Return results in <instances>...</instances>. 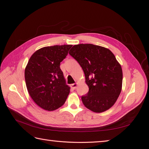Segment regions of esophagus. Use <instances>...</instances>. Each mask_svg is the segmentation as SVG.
<instances>
[{
	"instance_id": "34e87169",
	"label": "esophagus",
	"mask_w": 149,
	"mask_h": 149,
	"mask_svg": "<svg viewBox=\"0 0 149 149\" xmlns=\"http://www.w3.org/2000/svg\"><path fill=\"white\" fill-rule=\"evenodd\" d=\"M77 83H74V84H71V88L73 89H75L76 88V87H77Z\"/></svg>"
}]
</instances>
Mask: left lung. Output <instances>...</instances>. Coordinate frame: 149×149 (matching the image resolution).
<instances>
[{"mask_svg": "<svg viewBox=\"0 0 149 149\" xmlns=\"http://www.w3.org/2000/svg\"><path fill=\"white\" fill-rule=\"evenodd\" d=\"M81 66L89 91L81 96L86 107L102 112L114 104L123 84V70L109 49L93 44L74 45L69 52Z\"/></svg>", "mask_w": 149, "mask_h": 149, "instance_id": "left-lung-1", "label": "left lung"}]
</instances>
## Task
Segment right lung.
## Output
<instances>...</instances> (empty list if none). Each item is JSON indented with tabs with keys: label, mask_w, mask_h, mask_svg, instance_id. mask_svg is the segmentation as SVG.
<instances>
[{
	"label": "right lung",
	"mask_w": 149,
	"mask_h": 149,
	"mask_svg": "<svg viewBox=\"0 0 149 149\" xmlns=\"http://www.w3.org/2000/svg\"><path fill=\"white\" fill-rule=\"evenodd\" d=\"M72 45H54L36 51L25 70L26 88L37 104L47 111H54L64 104L70 91L66 85L60 63Z\"/></svg>",
	"instance_id": "1"
}]
</instances>
